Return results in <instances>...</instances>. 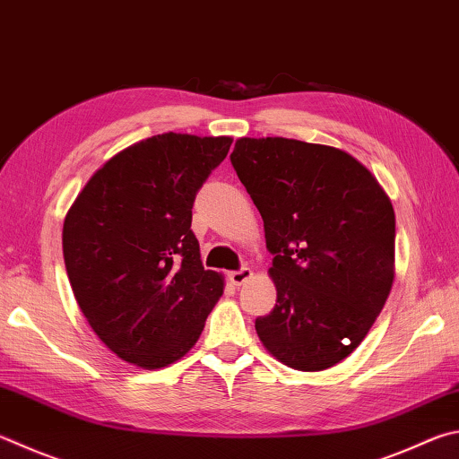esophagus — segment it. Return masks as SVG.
<instances>
[{"instance_id":"esophagus-1","label":"esophagus","mask_w":459,"mask_h":459,"mask_svg":"<svg viewBox=\"0 0 459 459\" xmlns=\"http://www.w3.org/2000/svg\"><path fill=\"white\" fill-rule=\"evenodd\" d=\"M253 277V271L248 269V266H243V269H238V271H232V273H229V279H230V282L232 285H237V287H240V285H245V282Z\"/></svg>"}]
</instances>
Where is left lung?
<instances>
[{
    "mask_svg": "<svg viewBox=\"0 0 459 459\" xmlns=\"http://www.w3.org/2000/svg\"><path fill=\"white\" fill-rule=\"evenodd\" d=\"M263 216L274 309L255 329L273 357L323 371L368 335L394 285L395 212L377 178L343 150L238 138L230 154Z\"/></svg>",
    "mask_w": 459,
    "mask_h": 459,
    "instance_id": "8db88e82",
    "label": "left lung"
}]
</instances>
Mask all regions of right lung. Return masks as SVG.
I'll return each instance as SVG.
<instances>
[{
    "label": "right lung",
    "instance_id": "right-lung-1",
    "mask_svg": "<svg viewBox=\"0 0 459 459\" xmlns=\"http://www.w3.org/2000/svg\"><path fill=\"white\" fill-rule=\"evenodd\" d=\"M232 138L166 132L112 156L64 221L74 297L120 359L160 369L185 357L224 289L204 271L193 204Z\"/></svg>",
    "mask_w": 459,
    "mask_h": 459
}]
</instances>
